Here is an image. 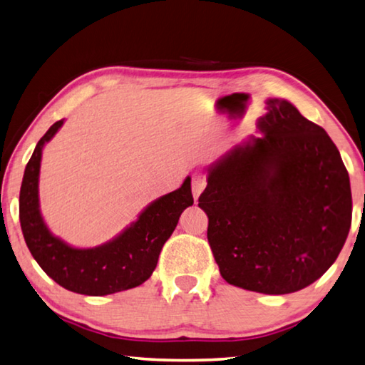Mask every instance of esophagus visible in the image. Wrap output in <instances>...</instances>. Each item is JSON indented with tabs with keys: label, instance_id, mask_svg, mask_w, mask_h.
<instances>
[{
	"label": "esophagus",
	"instance_id": "1",
	"mask_svg": "<svg viewBox=\"0 0 365 365\" xmlns=\"http://www.w3.org/2000/svg\"><path fill=\"white\" fill-rule=\"evenodd\" d=\"M207 187V176L203 173H195L192 175V195L194 199H199V195L205 190Z\"/></svg>",
	"mask_w": 365,
	"mask_h": 365
}]
</instances>
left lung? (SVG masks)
<instances>
[{
	"label": "left lung",
	"instance_id": "left-lung-1",
	"mask_svg": "<svg viewBox=\"0 0 365 365\" xmlns=\"http://www.w3.org/2000/svg\"><path fill=\"white\" fill-rule=\"evenodd\" d=\"M261 136L208 168L199 207L227 284L285 295L335 263L351 227L349 176L324 128L285 99H267Z\"/></svg>",
	"mask_w": 365,
	"mask_h": 365
}]
</instances>
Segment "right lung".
Segmentation results:
<instances>
[{"label":"right lung","mask_w":365,"mask_h":365,"mask_svg":"<svg viewBox=\"0 0 365 365\" xmlns=\"http://www.w3.org/2000/svg\"><path fill=\"white\" fill-rule=\"evenodd\" d=\"M63 120L56 121L38 140L25 166L19 218L31 257L41 269L63 289L80 295L102 297L144 284L155 269L165 242L175 231L179 216L194 203L190 178L182 186L153 200L139 218L107 244L73 248L51 234L40 213L38 178L43 147L53 139Z\"/></svg>","instance_id":"add662e5"}]
</instances>
